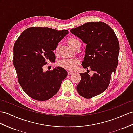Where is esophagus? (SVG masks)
<instances>
[{"mask_svg":"<svg viewBox=\"0 0 133 133\" xmlns=\"http://www.w3.org/2000/svg\"><path fill=\"white\" fill-rule=\"evenodd\" d=\"M74 73L73 72H71V71H68V75H72Z\"/></svg>","mask_w":133,"mask_h":133,"instance_id":"obj_1","label":"esophagus"}]
</instances>
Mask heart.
Segmentation results:
<instances>
[{
  "label": "heart",
  "mask_w": 133,
  "mask_h": 133,
  "mask_svg": "<svg viewBox=\"0 0 133 133\" xmlns=\"http://www.w3.org/2000/svg\"><path fill=\"white\" fill-rule=\"evenodd\" d=\"M68 43L69 44V46L74 48L77 44H81L80 42L75 38H70L68 40ZM59 45H57L56 46L55 52H57L59 51ZM79 63V60L76 58H64V59H61L58 63L59 65L63 68L66 70H73L76 69L77 68V64Z\"/></svg>",
  "instance_id": "obj_1"
}]
</instances>
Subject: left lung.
Masks as SVG:
<instances>
[{"label": "left lung", "instance_id": "obj_1", "mask_svg": "<svg viewBox=\"0 0 133 133\" xmlns=\"http://www.w3.org/2000/svg\"><path fill=\"white\" fill-rule=\"evenodd\" d=\"M70 31L86 44L82 63L94 73H79L81 79L77 86L79 94L86 99L104 92L108 87L112 73L118 65L119 45L113 29L103 22H89Z\"/></svg>", "mask_w": 133, "mask_h": 133}]
</instances>
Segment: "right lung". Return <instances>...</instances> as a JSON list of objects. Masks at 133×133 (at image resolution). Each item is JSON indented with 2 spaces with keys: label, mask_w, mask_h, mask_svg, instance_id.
Instances as JSON below:
<instances>
[{
  "label": "right lung",
  "mask_w": 133,
  "mask_h": 133,
  "mask_svg": "<svg viewBox=\"0 0 133 133\" xmlns=\"http://www.w3.org/2000/svg\"><path fill=\"white\" fill-rule=\"evenodd\" d=\"M68 33L67 30L31 27L22 32L15 42L14 65L19 83L30 98L45 101L59 91L67 71L57 66L44 72L43 66L47 61H55L53 51Z\"/></svg>",
  "instance_id": "right-lung-1"
}]
</instances>
